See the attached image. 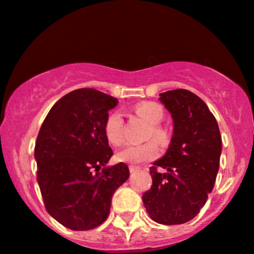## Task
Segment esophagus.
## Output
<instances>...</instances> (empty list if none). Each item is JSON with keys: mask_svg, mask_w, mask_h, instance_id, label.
Masks as SVG:
<instances>
[{"mask_svg": "<svg viewBox=\"0 0 254 254\" xmlns=\"http://www.w3.org/2000/svg\"><path fill=\"white\" fill-rule=\"evenodd\" d=\"M138 169H140V167H136V165H130V167H129L130 173H135V172H137Z\"/></svg>", "mask_w": 254, "mask_h": 254, "instance_id": "34e87169", "label": "esophagus"}]
</instances>
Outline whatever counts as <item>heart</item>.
Segmentation results:
<instances>
[{
    "label": "heart",
    "mask_w": 254,
    "mask_h": 254,
    "mask_svg": "<svg viewBox=\"0 0 254 254\" xmlns=\"http://www.w3.org/2000/svg\"><path fill=\"white\" fill-rule=\"evenodd\" d=\"M136 113L151 124L148 131V138L153 137L161 145H165L169 141L170 134L165 127L159 125L164 118V111L156 102H141L135 107ZM103 132L111 145L119 146L124 142V120L119 111H113L107 116L103 125ZM159 156V147L155 141H147L140 145H127L117 153V158L120 162L130 164L152 161Z\"/></svg>",
    "instance_id": "b5f03b06"
}]
</instances>
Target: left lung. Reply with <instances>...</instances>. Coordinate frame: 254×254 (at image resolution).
I'll list each match as a JSON object with an SVG mask.
<instances>
[{
    "label": "left lung",
    "instance_id": "left-lung-1",
    "mask_svg": "<svg viewBox=\"0 0 254 254\" xmlns=\"http://www.w3.org/2000/svg\"><path fill=\"white\" fill-rule=\"evenodd\" d=\"M174 132L167 153L149 168L152 186L142 196L149 218L164 225L190 221L214 188L221 154L218 123L207 105L189 90L161 93Z\"/></svg>",
    "mask_w": 254,
    "mask_h": 254
}]
</instances>
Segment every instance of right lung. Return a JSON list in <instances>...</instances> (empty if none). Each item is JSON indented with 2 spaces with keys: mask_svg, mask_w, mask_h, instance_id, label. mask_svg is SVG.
Instances as JSON below:
<instances>
[{
  "mask_svg": "<svg viewBox=\"0 0 254 254\" xmlns=\"http://www.w3.org/2000/svg\"><path fill=\"white\" fill-rule=\"evenodd\" d=\"M117 105L116 97L95 89L74 90L55 103L40 127L36 179L45 208L71 230L101 225L109 214L112 196L129 178L124 163L105 167L113 151L103 125Z\"/></svg>",
  "mask_w": 254,
  "mask_h": 254,
  "instance_id": "add662e5",
  "label": "right lung"
}]
</instances>
